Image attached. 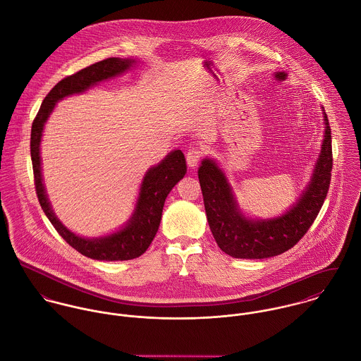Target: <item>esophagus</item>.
Returning a JSON list of instances; mask_svg holds the SVG:
<instances>
[{
	"instance_id": "obj_1",
	"label": "esophagus",
	"mask_w": 361,
	"mask_h": 361,
	"mask_svg": "<svg viewBox=\"0 0 361 361\" xmlns=\"http://www.w3.org/2000/svg\"><path fill=\"white\" fill-rule=\"evenodd\" d=\"M201 157H202V152H201L198 147H191V149L187 152V156H185L188 167L195 169V167L198 166Z\"/></svg>"
}]
</instances>
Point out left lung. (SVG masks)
<instances>
[{
	"label": "left lung",
	"mask_w": 361,
	"mask_h": 361,
	"mask_svg": "<svg viewBox=\"0 0 361 361\" xmlns=\"http://www.w3.org/2000/svg\"><path fill=\"white\" fill-rule=\"evenodd\" d=\"M324 137L321 150L304 190L285 212L268 219L250 216L237 201L223 167L214 157H204L198 178L205 212L219 248L233 258L264 259L290 250L318 215L331 183V127L322 107Z\"/></svg>",
	"instance_id": "8db88e82"
}]
</instances>
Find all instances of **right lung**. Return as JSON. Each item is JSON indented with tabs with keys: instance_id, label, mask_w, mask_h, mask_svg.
<instances>
[{
	"instance_id": "1",
	"label": "right lung",
	"mask_w": 361,
	"mask_h": 361,
	"mask_svg": "<svg viewBox=\"0 0 361 361\" xmlns=\"http://www.w3.org/2000/svg\"><path fill=\"white\" fill-rule=\"evenodd\" d=\"M135 66L137 60L133 57H113L64 78L44 97L32 126L30 154L40 207L59 234L73 248L82 255L97 261H128L141 257L147 250L159 230L167 195L187 173L184 153L180 149H174L163 160L146 170L140 185L134 212L123 226L104 235L85 237L70 230L53 211L43 181L40 145L44 126L60 100L73 94L83 93L100 82L128 73Z\"/></svg>"
}]
</instances>
